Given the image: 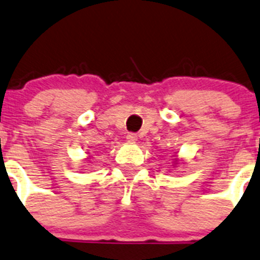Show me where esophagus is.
<instances>
[{"label":"esophagus","instance_id":"esophagus-1","mask_svg":"<svg viewBox=\"0 0 260 260\" xmlns=\"http://www.w3.org/2000/svg\"><path fill=\"white\" fill-rule=\"evenodd\" d=\"M126 140L131 144L136 143V140H138V135H136V134H134V133H129L126 135Z\"/></svg>","mask_w":260,"mask_h":260}]
</instances>
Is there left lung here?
Wrapping results in <instances>:
<instances>
[{"label": "left lung", "mask_w": 260, "mask_h": 260, "mask_svg": "<svg viewBox=\"0 0 260 260\" xmlns=\"http://www.w3.org/2000/svg\"><path fill=\"white\" fill-rule=\"evenodd\" d=\"M174 164H178V162H174Z\"/></svg>", "instance_id": "1"}]
</instances>
